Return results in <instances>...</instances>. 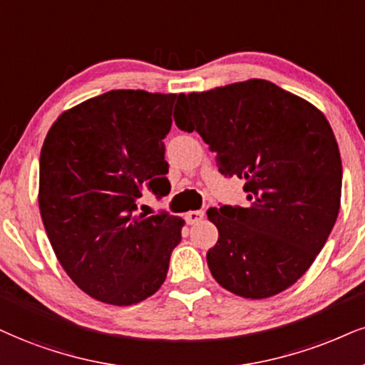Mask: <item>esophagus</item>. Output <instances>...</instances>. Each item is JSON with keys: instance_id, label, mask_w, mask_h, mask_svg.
<instances>
[{"instance_id": "1", "label": "esophagus", "mask_w": 365, "mask_h": 365, "mask_svg": "<svg viewBox=\"0 0 365 365\" xmlns=\"http://www.w3.org/2000/svg\"><path fill=\"white\" fill-rule=\"evenodd\" d=\"M186 222L190 223V225H195V223H197V222H201V220L205 218V211H201V210H195V211H187L186 213Z\"/></svg>"}]
</instances>
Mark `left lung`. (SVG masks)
Returning a JSON list of instances; mask_svg holds the SVG:
<instances>
[{"instance_id":"1","label":"left lung","mask_w":365,"mask_h":365,"mask_svg":"<svg viewBox=\"0 0 365 365\" xmlns=\"http://www.w3.org/2000/svg\"><path fill=\"white\" fill-rule=\"evenodd\" d=\"M175 125L197 132L225 175L245 179L249 206L206 211L217 282L247 299L276 296L308 271L336 222L341 159L325 115L264 79L182 94Z\"/></svg>"}]
</instances>
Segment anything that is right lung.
<instances>
[{
  "label": "right lung",
  "mask_w": 365,
  "mask_h": 365,
  "mask_svg": "<svg viewBox=\"0 0 365 365\" xmlns=\"http://www.w3.org/2000/svg\"><path fill=\"white\" fill-rule=\"evenodd\" d=\"M182 94L115 89L66 110L40 152L38 208L57 260L91 298L130 307L159 291L184 220L137 213L165 196L164 138Z\"/></svg>",
  "instance_id": "obj_1"
}]
</instances>
